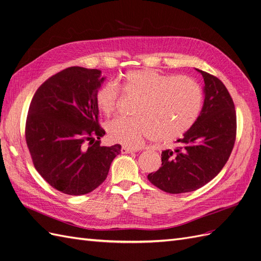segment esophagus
Wrapping results in <instances>:
<instances>
[{
    "label": "esophagus",
    "mask_w": 261,
    "mask_h": 261,
    "mask_svg": "<svg viewBox=\"0 0 261 261\" xmlns=\"http://www.w3.org/2000/svg\"><path fill=\"white\" fill-rule=\"evenodd\" d=\"M121 151H122V153H133V152H136L137 150H136V149H133V148H130V147L124 146V147H122Z\"/></svg>",
    "instance_id": "1"
}]
</instances>
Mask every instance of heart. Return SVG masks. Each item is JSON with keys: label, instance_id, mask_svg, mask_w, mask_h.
Returning <instances> with one entry per match:
<instances>
[{"label": "heart", "instance_id": "1", "mask_svg": "<svg viewBox=\"0 0 261 261\" xmlns=\"http://www.w3.org/2000/svg\"><path fill=\"white\" fill-rule=\"evenodd\" d=\"M125 97L137 99L134 117L116 118L107 124L110 140L135 147L146 139L169 143L183 136L198 118L202 90L188 76L163 74L151 68L128 70L121 77ZM121 92L112 83L102 85L96 92V103L107 116L115 113Z\"/></svg>", "mask_w": 261, "mask_h": 261}]
</instances>
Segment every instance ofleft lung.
Instances as JSON below:
<instances>
[{"label": "left lung", "mask_w": 261, "mask_h": 261, "mask_svg": "<svg viewBox=\"0 0 261 261\" xmlns=\"http://www.w3.org/2000/svg\"><path fill=\"white\" fill-rule=\"evenodd\" d=\"M204 81V101L192 128L174 150H163L161 168L148 174L150 183L170 194L193 192L215 178L233 150L236 112L230 92L218 77L197 69Z\"/></svg>", "instance_id": "left-lung-1"}]
</instances>
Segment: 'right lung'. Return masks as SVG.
<instances>
[{"label": "right lung", "instance_id": "1", "mask_svg": "<svg viewBox=\"0 0 261 261\" xmlns=\"http://www.w3.org/2000/svg\"><path fill=\"white\" fill-rule=\"evenodd\" d=\"M101 70L72 66L37 89L26 118L31 160L45 181L63 194L85 195L103 183L121 145L100 146L96 92Z\"/></svg>", "mask_w": 261, "mask_h": 261}]
</instances>
